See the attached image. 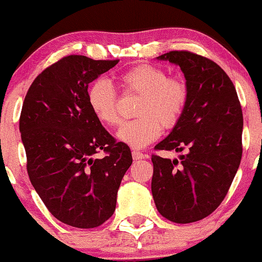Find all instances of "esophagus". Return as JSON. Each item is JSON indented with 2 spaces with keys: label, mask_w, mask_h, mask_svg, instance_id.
<instances>
[{
  "label": "esophagus",
  "mask_w": 262,
  "mask_h": 262,
  "mask_svg": "<svg viewBox=\"0 0 262 262\" xmlns=\"http://www.w3.org/2000/svg\"><path fill=\"white\" fill-rule=\"evenodd\" d=\"M132 158H134V160H142V159L145 158V155L142 152H140V151L137 150H134L132 151Z\"/></svg>",
  "instance_id": "esophagus-1"
}]
</instances>
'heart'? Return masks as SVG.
Segmentation results:
<instances>
[{"mask_svg": "<svg viewBox=\"0 0 262 262\" xmlns=\"http://www.w3.org/2000/svg\"><path fill=\"white\" fill-rule=\"evenodd\" d=\"M126 93L139 94L135 120L126 122L117 132L118 139L134 149H141L155 141L161 127L172 128L184 113L189 98L187 82L179 77H168L163 68L140 64L118 77ZM93 115L107 126L121 122L117 110V92L103 78L94 80L87 93Z\"/></svg>", "mask_w": 262, "mask_h": 262, "instance_id": "b5f03b06", "label": "heart"}]
</instances>
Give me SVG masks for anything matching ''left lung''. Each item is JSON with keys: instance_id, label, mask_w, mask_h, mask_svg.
Wrapping results in <instances>:
<instances>
[{"instance_id": "8db88e82", "label": "left lung", "mask_w": 262, "mask_h": 262, "mask_svg": "<svg viewBox=\"0 0 262 262\" xmlns=\"http://www.w3.org/2000/svg\"><path fill=\"white\" fill-rule=\"evenodd\" d=\"M158 59L180 67L189 98L179 122L155 150L188 152L179 160L151 156V191L166 220L196 222L222 203L241 163V104L230 77L211 59L187 50L169 51Z\"/></svg>"}]
</instances>
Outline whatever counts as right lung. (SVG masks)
<instances>
[{
    "mask_svg": "<svg viewBox=\"0 0 262 262\" xmlns=\"http://www.w3.org/2000/svg\"><path fill=\"white\" fill-rule=\"evenodd\" d=\"M120 60L68 55L44 69L26 93L20 132L32 187L56 220L94 228L116 209L131 150L117 142L88 104V85ZM102 149L106 155L96 159Z\"/></svg>",
    "mask_w": 262,
    "mask_h": 262,
    "instance_id": "obj_1",
    "label": "right lung"
}]
</instances>
